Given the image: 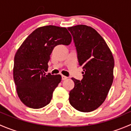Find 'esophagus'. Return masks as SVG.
<instances>
[{"instance_id":"1","label":"esophagus","mask_w":131,"mask_h":131,"mask_svg":"<svg viewBox=\"0 0 131 131\" xmlns=\"http://www.w3.org/2000/svg\"><path fill=\"white\" fill-rule=\"evenodd\" d=\"M61 78H62V80H66V79H68V77L66 76H64V75H62Z\"/></svg>"}]
</instances>
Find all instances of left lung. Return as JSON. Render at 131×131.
Instances as JSON below:
<instances>
[{
    "label": "left lung",
    "instance_id": "left-lung-1",
    "mask_svg": "<svg viewBox=\"0 0 131 131\" xmlns=\"http://www.w3.org/2000/svg\"><path fill=\"white\" fill-rule=\"evenodd\" d=\"M68 29L84 74L81 81L72 78L75 85L70 91V103L77 110L90 112L106 100L113 83L114 59L105 40L93 28L79 25Z\"/></svg>",
    "mask_w": 131,
    "mask_h": 131
}]
</instances>
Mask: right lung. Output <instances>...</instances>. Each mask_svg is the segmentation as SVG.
<instances>
[{
	"instance_id": "obj_1",
	"label": "right lung",
	"mask_w": 131,
	"mask_h": 131,
	"mask_svg": "<svg viewBox=\"0 0 131 131\" xmlns=\"http://www.w3.org/2000/svg\"><path fill=\"white\" fill-rule=\"evenodd\" d=\"M72 40L66 28L48 25L34 30L19 47L14 56L13 78L18 97L26 106L39 109L51 102L61 76L44 72L54 47L68 46Z\"/></svg>"
}]
</instances>
